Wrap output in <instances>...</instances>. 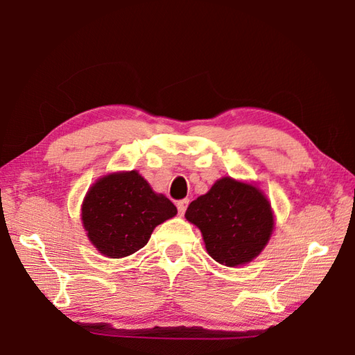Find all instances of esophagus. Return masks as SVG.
I'll return each instance as SVG.
<instances>
[{
  "label": "esophagus",
  "mask_w": 355,
  "mask_h": 355,
  "mask_svg": "<svg viewBox=\"0 0 355 355\" xmlns=\"http://www.w3.org/2000/svg\"><path fill=\"white\" fill-rule=\"evenodd\" d=\"M188 205H189V200H188V199L178 200V202H177V208H178V213H180V214H184V211H186V208H188Z\"/></svg>",
  "instance_id": "1"
}]
</instances>
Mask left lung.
Returning <instances> with one entry per match:
<instances>
[{
  "label": "left lung",
  "instance_id": "8db88e82",
  "mask_svg": "<svg viewBox=\"0 0 355 355\" xmlns=\"http://www.w3.org/2000/svg\"><path fill=\"white\" fill-rule=\"evenodd\" d=\"M184 218L200 228L209 257L225 266L254 260L268 244L274 214L254 184L224 177L189 203Z\"/></svg>",
  "mask_w": 355,
  "mask_h": 355
}]
</instances>
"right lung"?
<instances>
[{"instance_id": "obj_1", "label": "right lung", "mask_w": 355, "mask_h": 355, "mask_svg": "<svg viewBox=\"0 0 355 355\" xmlns=\"http://www.w3.org/2000/svg\"><path fill=\"white\" fill-rule=\"evenodd\" d=\"M175 214V205L166 196L156 194L136 171L97 180L81 208L87 238L110 258L128 257L142 249L155 227Z\"/></svg>"}]
</instances>
